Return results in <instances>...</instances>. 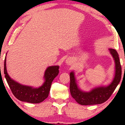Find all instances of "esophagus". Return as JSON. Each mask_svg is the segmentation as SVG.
<instances>
[{"instance_id": "esophagus-1", "label": "esophagus", "mask_w": 125, "mask_h": 125, "mask_svg": "<svg viewBox=\"0 0 125 125\" xmlns=\"http://www.w3.org/2000/svg\"><path fill=\"white\" fill-rule=\"evenodd\" d=\"M72 60H71V59H67V60H66V62H67L68 64H71V62H72Z\"/></svg>"}]
</instances>
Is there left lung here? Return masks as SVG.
<instances>
[{"label":"left lung","instance_id":"obj_1","mask_svg":"<svg viewBox=\"0 0 125 125\" xmlns=\"http://www.w3.org/2000/svg\"><path fill=\"white\" fill-rule=\"evenodd\" d=\"M115 62V74L113 81L109 86L99 87L89 92H83L78 89L74 76V73H70V92L76 102L82 105H91L104 103L110 98L121 81L122 75L119 55L115 49H109Z\"/></svg>","mask_w":125,"mask_h":125}]
</instances>
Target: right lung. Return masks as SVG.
Returning <instances> with one entry per match:
<instances>
[{
	"label": "right lung",
	"mask_w": 125,
	"mask_h": 125,
	"mask_svg": "<svg viewBox=\"0 0 125 125\" xmlns=\"http://www.w3.org/2000/svg\"><path fill=\"white\" fill-rule=\"evenodd\" d=\"M59 66L48 68L44 74L45 81L44 84L39 88H33L31 86L22 85L12 80L7 72L6 57L4 60V73L12 93L19 100L29 103H40L47 98L53 80L59 73Z\"/></svg>",
	"instance_id": "add662e5"
}]
</instances>
